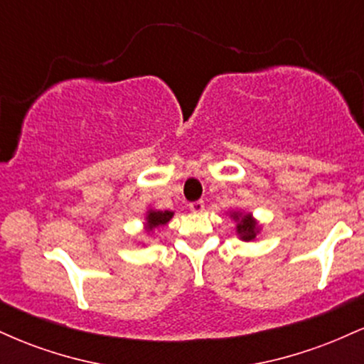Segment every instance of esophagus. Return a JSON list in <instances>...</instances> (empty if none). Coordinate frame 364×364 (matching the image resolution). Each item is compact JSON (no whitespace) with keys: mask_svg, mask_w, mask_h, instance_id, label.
Instances as JSON below:
<instances>
[{"mask_svg":"<svg viewBox=\"0 0 364 364\" xmlns=\"http://www.w3.org/2000/svg\"><path fill=\"white\" fill-rule=\"evenodd\" d=\"M190 210L195 212V214H202V212L205 210V203H203L202 200H198V202L190 203Z\"/></svg>","mask_w":364,"mask_h":364,"instance_id":"obj_1","label":"esophagus"}]
</instances>
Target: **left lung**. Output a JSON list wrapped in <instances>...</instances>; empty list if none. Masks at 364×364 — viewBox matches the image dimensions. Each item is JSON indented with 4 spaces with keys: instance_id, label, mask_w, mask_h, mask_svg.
<instances>
[{
    "instance_id": "obj_1",
    "label": "left lung",
    "mask_w": 364,
    "mask_h": 364,
    "mask_svg": "<svg viewBox=\"0 0 364 364\" xmlns=\"http://www.w3.org/2000/svg\"><path fill=\"white\" fill-rule=\"evenodd\" d=\"M229 217L235 220L236 224V235L241 241H257L258 235L262 232V224L255 219L252 212H245V210H229L228 212Z\"/></svg>"
}]
</instances>
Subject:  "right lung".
Listing matches in <instances>:
<instances>
[{"instance_id": "1", "label": "right lung", "mask_w": 364, "mask_h": 364, "mask_svg": "<svg viewBox=\"0 0 364 364\" xmlns=\"http://www.w3.org/2000/svg\"><path fill=\"white\" fill-rule=\"evenodd\" d=\"M174 212L173 210H159V208L149 207L147 212H145V220H144V229L147 235H154L156 229L162 228L173 219Z\"/></svg>"}]
</instances>
